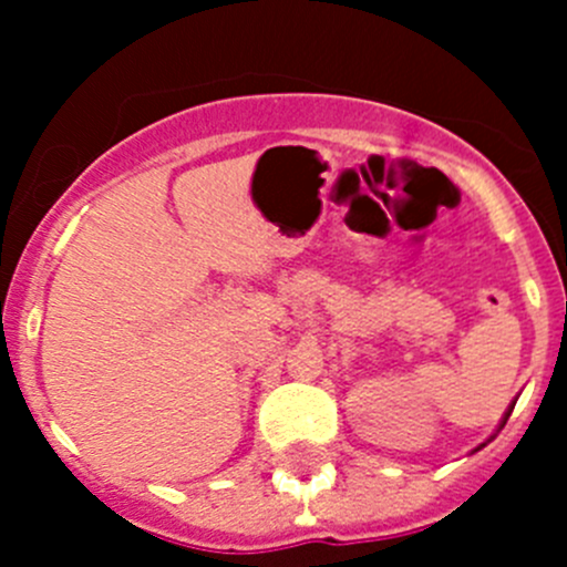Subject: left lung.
Instances as JSON below:
<instances>
[{
    "label": "left lung",
    "instance_id": "left-lung-1",
    "mask_svg": "<svg viewBox=\"0 0 567 567\" xmlns=\"http://www.w3.org/2000/svg\"><path fill=\"white\" fill-rule=\"evenodd\" d=\"M513 405H516V400H513V403H511V405H507V411H505V416H502V420H499V427H496V433H499V431H502V427H505L507 416H511V414H513ZM496 433H494V436H496ZM494 436H491V439H494ZM491 439H488V442H491ZM488 442H485V444H488ZM485 444H480V447H477V450H483V447H485ZM477 450H474V453H477Z\"/></svg>",
    "mask_w": 567,
    "mask_h": 567
}]
</instances>
